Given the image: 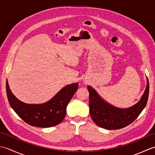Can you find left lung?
Returning <instances> with one entry per match:
<instances>
[{
	"mask_svg": "<svg viewBox=\"0 0 155 155\" xmlns=\"http://www.w3.org/2000/svg\"><path fill=\"white\" fill-rule=\"evenodd\" d=\"M146 90L139 103L130 108H118L106 103L98 96L94 89L87 86L89 92L90 114L96 124L108 130L120 129L128 126L139 117L145 107L149 93V83L147 78Z\"/></svg>",
	"mask_w": 155,
	"mask_h": 155,
	"instance_id": "obj_1",
	"label": "left lung"
}]
</instances>
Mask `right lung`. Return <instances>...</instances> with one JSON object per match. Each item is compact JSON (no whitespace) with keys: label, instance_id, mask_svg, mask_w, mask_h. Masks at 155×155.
I'll return each mask as SVG.
<instances>
[{"label":"right lung","instance_id":"right-lung-1","mask_svg":"<svg viewBox=\"0 0 155 155\" xmlns=\"http://www.w3.org/2000/svg\"><path fill=\"white\" fill-rule=\"evenodd\" d=\"M78 86V83L67 85L47 103L29 104L17 99L10 90L7 81L6 82V94L12 109L25 123L42 128L56 126L63 120L67 104L77 91Z\"/></svg>","mask_w":155,"mask_h":155}]
</instances>
